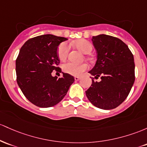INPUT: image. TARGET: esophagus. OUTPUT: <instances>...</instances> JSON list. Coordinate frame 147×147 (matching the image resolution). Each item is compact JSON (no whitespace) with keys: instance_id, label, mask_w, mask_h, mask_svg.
Masks as SVG:
<instances>
[{"instance_id":"obj_1","label":"esophagus","mask_w":147,"mask_h":147,"mask_svg":"<svg viewBox=\"0 0 147 147\" xmlns=\"http://www.w3.org/2000/svg\"><path fill=\"white\" fill-rule=\"evenodd\" d=\"M80 76H75L74 77V79H75V80H80Z\"/></svg>"}]
</instances>
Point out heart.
I'll use <instances>...</instances> for the list:
<instances>
[{"label": "heart", "mask_w": 147, "mask_h": 147, "mask_svg": "<svg viewBox=\"0 0 147 147\" xmlns=\"http://www.w3.org/2000/svg\"><path fill=\"white\" fill-rule=\"evenodd\" d=\"M75 46L80 51L85 54H88L92 51V45L90 42L85 39H78L74 43ZM69 53V46L67 43L64 42L59 46L57 49V56L61 60L67 58ZM87 69V65L85 63L76 64L69 62L62 65V70L66 74L72 76H78L82 72L85 71Z\"/></svg>", "instance_id": "b5f03b06"}]
</instances>
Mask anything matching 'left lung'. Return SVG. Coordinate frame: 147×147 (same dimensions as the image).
I'll return each instance as SVG.
<instances>
[{
	"label": "left lung",
	"mask_w": 147,
	"mask_h": 147,
	"mask_svg": "<svg viewBox=\"0 0 147 147\" xmlns=\"http://www.w3.org/2000/svg\"><path fill=\"white\" fill-rule=\"evenodd\" d=\"M92 42L97 60L89 73L101 80H92L85 93L94 106L114 109L126 99L134 83V57L128 46L117 37L102 34L92 37Z\"/></svg>",
	"instance_id": "left-lung-1"
}]
</instances>
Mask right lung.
Instances as JSON below:
<instances>
[{
  "instance_id": "obj_1",
  "label": "right lung",
  "mask_w": 147,
  "mask_h": 147,
  "mask_svg": "<svg viewBox=\"0 0 147 147\" xmlns=\"http://www.w3.org/2000/svg\"><path fill=\"white\" fill-rule=\"evenodd\" d=\"M67 38L43 34L30 39L21 48L16 60V81L27 99L40 108L57 104L74 82L70 74L53 76V70L61 72L57 48Z\"/></svg>"
}]
</instances>
